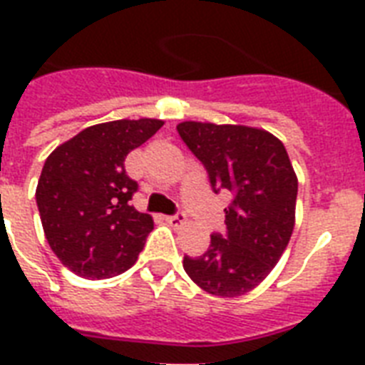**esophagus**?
Masks as SVG:
<instances>
[{
	"label": "esophagus",
	"instance_id": "esophagus-1",
	"mask_svg": "<svg viewBox=\"0 0 365 365\" xmlns=\"http://www.w3.org/2000/svg\"><path fill=\"white\" fill-rule=\"evenodd\" d=\"M165 220H166V223H168V225L174 229L182 227V225H185V222H187V217H185V214H182V212H180V214H176V216H166Z\"/></svg>",
	"mask_w": 365,
	"mask_h": 365
}]
</instances>
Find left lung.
I'll use <instances>...</instances> for the list:
<instances>
[{"mask_svg":"<svg viewBox=\"0 0 365 365\" xmlns=\"http://www.w3.org/2000/svg\"><path fill=\"white\" fill-rule=\"evenodd\" d=\"M205 165L214 191H231L225 235H210L199 257L183 269L199 288L239 297L259 286L282 257L295 225L297 176L284 143L271 132L244 125L183 121L176 126Z\"/></svg>","mask_w":365,"mask_h":365,"instance_id":"1","label":"left lung"}]
</instances>
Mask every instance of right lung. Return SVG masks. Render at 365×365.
<instances>
[{
  "mask_svg": "<svg viewBox=\"0 0 365 365\" xmlns=\"http://www.w3.org/2000/svg\"><path fill=\"white\" fill-rule=\"evenodd\" d=\"M165 121L100 123L48 155L36 200L43 231L56 257L83 278H111L136 263L153 217L128 205L138 183L125 159Z\"/></svg>",
  "mask_w": 365,
  "mask_h": 365,
  "instance_id": "add662e5",
  "label": "right lung"
}]
</instances>
